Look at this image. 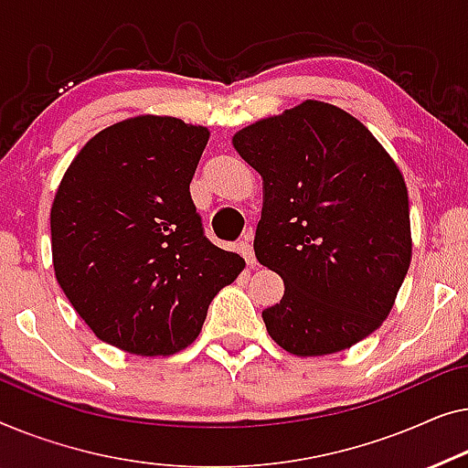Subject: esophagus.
Returning a JSON list of instances; mask_svg holds the SVG:
<instances>
[{
	"label": "esophagus",
	"mask_w": 468,
	"mask_h": 468,
	"mask_svg": "<svg viewBox=\"0 0 468 468\" xmlns=\"http://www.w3.org/2000/svg\"><path fill=\"white\" fill-rule=\"evenodd\" d=\"M250 237H252V233H246V237H243V239L239 241V252H241V256L243 259H246V262L250 267H254L256 265V259H254V250H252V243H250Z\"/></svg>",
	"instance_id": "1"
}]
</instances>
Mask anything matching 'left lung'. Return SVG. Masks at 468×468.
<instances>
[{
  "instance_id": "obj_1",
  "label": "left lung",
  "mask_w": 468,
  "mask_h": 468,
  "mask_svg": "<svg viewBox=\"0 0 468 468\" xmlns=\"http://www.w3.org/2000/svg\"><path fill=\"white\" fill-rule=\"evenodd\" d=\"M262 177L254 254L284 280L262 312L294 356H326L378 331L411 262L410 197L358 118L307 100L233 135Z\"/></svg>"
}]
</instances>
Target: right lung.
<instances>
[{"label": "right lung", "mask_w": 468, "mask_h": 468, "mask_svg": "<svg viewBox=\"0 0 468 468\" xmlns=\"http://www.w3.org/2000/svg\"><path fill=\"white\" fill-rule=\"evenodd\" d=\"M209 131L144 114L84 144L50 209L52 265L105 344L167 356L199 335L220 288L246 262L203 235L190 180Z\"/></svg>", "instance_id": "add662e5"}]
</instances>
